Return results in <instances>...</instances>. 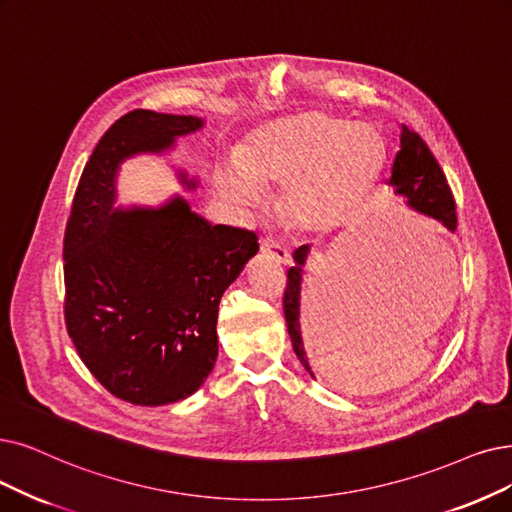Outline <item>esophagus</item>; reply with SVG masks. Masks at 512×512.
<instances>
[{
  "label": "esophagus",
  "instance_id": "34e87169",
  "mask_svg": "<svg viewBox=\"0 0 512 512\" xmlns=\"http://www.w3.org/2000/svg\"><path fill=\"white\" fill-rule=\"evenodd\" d=\"M260 252H262L264 256L273 258L275 262H281V264H285V262H288V258H290L288 248H283V245H281V243H277L273 237L262 239V243H260Z\"/></svg>",
  "mask_w": 512,
  "mask_h": 512
}]
</instances>
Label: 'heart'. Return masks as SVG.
Masks as SVG:
<instances>
[{
  "instance_id": "1",
  "label": "heart",
  "mask_w": 512,
  "mask_h": 512,
  "mask_svg": "<svg viewBox=\"0 0 512 512\" xmlns=\"http://www.w3.org/2000/svg\"><path fill=\"white\" fill-rule=\"evenodd\" d=\"M384 161L386 142L376 128L302 111L262 126L237 161L218 168L216 187L237 206L285 189L283 218L300 231L327 233L361 210Z\"/></svg>"
}]
</instances>
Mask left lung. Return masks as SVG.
Returning <instances> with one entry per match:
<instances>
[{
  "instance_id": "8db88e82",
  "label": "left lung",
  "mask_w": 512,
  "mask_h": 512,
  "mask_svg": "<svg viewBox=\"0 0 512 512\" xmlns=\"http://www.w3.org/2000/svg\"><path fill=\"white\" fill-rule=\"evenodd\" d=\"M386 185L393 189V195L403 197L407 206L416 210L422 216L437 220L447 231H456V203L452 191L447 187V180L439 168L437 159L433 157L426 142L412 132L407 126H401L399 134V151L395 155L391 178ZM311 245H300L294 252V267L288 271V288L283 296V313L288 332L292 338L294 353L304 365V370L313 378V370L309 363V344L302 340V325H300V290H302V267L309 258Z\"/></svg>"
}]
</instances>
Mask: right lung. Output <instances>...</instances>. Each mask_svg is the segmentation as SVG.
<instances>
[{"instance_id":"obj_1","label":"right lung","mask_w":512,"mask_h":512,"mask_svg":"<svg viewBox=\"0 0 512 512\" xmlns=\"http://www.w3.org/2000/svg\"><path fill=\"white\" fill-rule=\"evenodd\" d=\"M206 119L136 109L105 132L73 199L65 233V321L92 376L134 405L191 397L218 357V304L258 252L252 231L212 224L172 195L117 208L121 163L166 155ZM187 191L199 178L178 170Z\"/></svg>"}]
</instances>
